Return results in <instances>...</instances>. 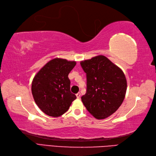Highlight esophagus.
Listing matches in <instances>:
<instances>
[{"instance_id":"obj_1","label":"esophagus","mask_w":156,"mask_h":156,"mask_svg":"<svg viewBox=\"0 0 156 156\" xmlns=\"http://www.w3.org/2000/svg\"><path fill=\"white\" fill-rule=\"evenodd\" d=\"M76 97H77V98H80L81 94H80V93H78L77 94H76Z\"/></svg>"}]
</instances>
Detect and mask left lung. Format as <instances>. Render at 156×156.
<instances>
[{
	"label": "left lung",
	"mask_w": 156,
	"mask_h": 156,
	"mask_svg": "<svg viewBox=\"0 0 156 156\" xmlns=\"http://www.w3.org/2000/svg\"><path fill=\"white\" fill-rule=\"evenodd\" d=\"M87 74V93L81 97L85 108L101 120L116 112L124 99L127 82L124 72L103 55L82 61Z\"/></svg>",
	"instance_id": "left-lung-1"
}]
</instances>
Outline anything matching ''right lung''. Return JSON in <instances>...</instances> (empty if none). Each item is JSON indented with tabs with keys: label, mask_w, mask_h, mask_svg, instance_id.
<instances>
[{
	"label": "right lung",
	"mask_w": 156,
	"mask_h": 156,
	"mask_svg": "<svg viewBox=\"0 0 156 156\" xmlns=\"http://www.w3.org/2000/svg\"><path fill=\"white\" fill-rule=\"evenodd\" d=\"M74 61L55 58L49 61L36 74L32 93L36 105L45 114L59 117L68 110L76 96L70 91L69 73Z\"/></svg>",
	"instance_id": "obj_1"
}]
</instances>
